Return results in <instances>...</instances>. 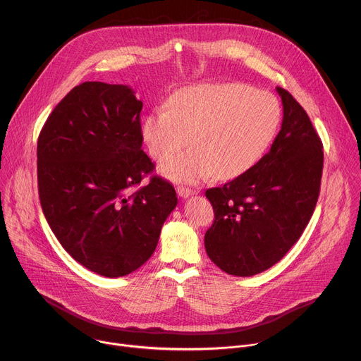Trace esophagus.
<instances>
[{
    "mask_svg": "<svg viewBox=\"0 0 361 361\" xmlns=\"http://www.w3.org/2000/svg\"><path fill=\"white\" fill-rule=\"evenodd\" d=\"M177 192H178L180 197H184V199L190 197V195L197 194V191H194L192 188H190V187H184V185H178V187H177Z\"/></svg>",
    "mask_w": 361,
    "mask_h": 361,
    "instance_id": "1",
    "label": "esophagus"
}]
</instances>
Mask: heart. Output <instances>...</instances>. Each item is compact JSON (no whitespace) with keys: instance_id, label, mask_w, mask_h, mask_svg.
<instances>
[{"instance_id":"b5f03b06","label":"heart","mask_w":361,"mask_h":361,"mask_svg":"<svg viewBox=\"0 0 361 361\" xmlns=\"http://www.w3.org/2000/svg\"><path fill=\"white\" fill-rule=\"evenodd\" d=\"M282 122V106L269 92L242 83H204L178 90L170 106H157L145 118L142 135L151 155L174 181L199 183L233 178L267 155Z\"/></svg>"}]
</instances>
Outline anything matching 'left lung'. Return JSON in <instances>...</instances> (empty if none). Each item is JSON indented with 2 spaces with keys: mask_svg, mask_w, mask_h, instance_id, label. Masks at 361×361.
Instances as JSON below:
<instances>
[{
  "mask_svg": "<svg viewBox=\"0 0 361 361\" xmlns=\"http://www.w3.org/2000/svg\"><path fill=\"white\" fill-rule=\"evenodd\" d=\"M276 92L283 118L269 152L249 171L206 191L214 210L206 252L228 275L252 276L279 262L301 238L319 195L322 142L293 96Z\"/></svg>",
  "mask_w": 361,
  "mask_h": 361,
  "instance_id": "left-lung-1",
  "label": "left lung"
}]
</instances>
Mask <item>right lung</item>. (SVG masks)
Instances as JSON below:
<instances>
[{
    "label": "right lung",
    "instance_id": "1",
    "mask_svg": "<svg viewBox=\"0 0 361 361\" xmlns=\"http://www.w3.org/2000/svg\"><path fill=\"white\" fill-rule=\"evenodd\" d=\"M142 102L126 85L85 82L49 115L37 141L43 213L60 245L106 278L137 271L177 206L174 187L141 149Z\"/></svg>",
    "mask_w": 361,
    "mask_h": 361
}]
</instances>
